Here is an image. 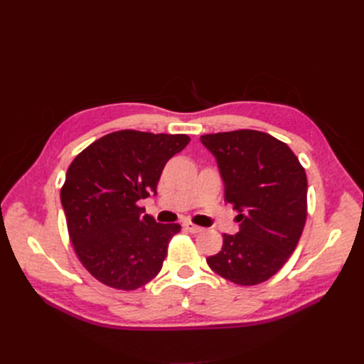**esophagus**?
Segmentation results:
<instances>
[{
  "instance_id": "34e87169",
  "label": "esophagus",
  "mask_w": 364,
  "mask_h": 364,
  "mask_svg": "<svg viewBox=\"0 0 364 364\" xmlns=\"http://www.w3.org/2000/svg\"><path fill=\"white\" fill-rule=\"evenodd\" d=\"M183 228L188 230V232H191V234H199V232H202V230H203L200 226H197V225H194L191 222H185Z\"/></svg>"
}]
</instances>
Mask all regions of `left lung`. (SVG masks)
<instances>
[{
	"label": "left lung",
	"instance_id": "left-lung-1",
	"mask_svg": "<svg viewBox=\"0 0 364 364\" xmlns=\"http://www.w3.org/2000/svg\"><path fill=\"white\" fill-rule=\"evenodd\" d=\"M217 159L225 202L238 211L240 232L206 258L220 277L238 285L272 278L294 252L306 220V174L285 142L258 130L200 136Z\"/></svg>",
	"mask_w": 364,
	"mask_h": 364
}]
</instances>
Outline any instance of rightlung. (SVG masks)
Instances as JSON below:
<instances>
[{"instance_id": "add662e5", "label": "right lung", "mask_w": 364, "mask_h": 364, "mask_svg": "<svg viewBox=\"0 0 364 364\" xmlns=\"http://www.w3.org/2000/svg\"><path fill=\"white\" fill-rule=\"evenodd\" d=\"M186 135L118 130L75 156L60 190L68 234L83 267L117 290H136L162 269L178 223H156L136 205L151 193Z\"/></svg>"}]
</instances>
